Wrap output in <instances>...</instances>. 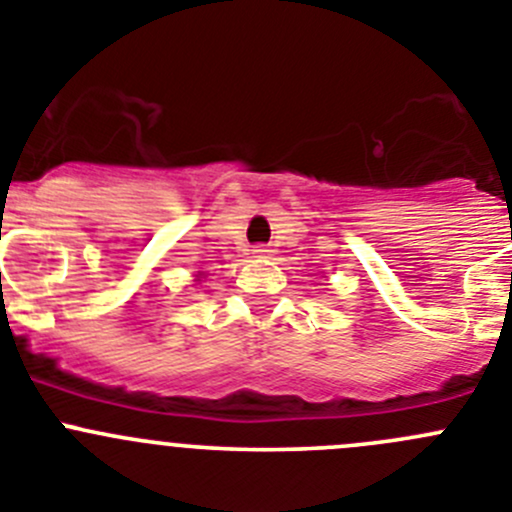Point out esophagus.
Returning a JSON list of instances; mask_svg holds the SVG:
<instances>
[{"label": "esophagus", "instance_id": "34e87169", "mask_svg": "<svg viewBox=\"0 0 512 512\" xmlns=\"http://www.w3.org/2000/svg\"><path fill=\"white\" fill-rule=\"evenodd\" d=\"M252 252H255V257H270L272 250H267L265 245H260V247H255V250H252Z\"/></svg>", "mask_w": 512, "mask_h": 512}]
</instances>
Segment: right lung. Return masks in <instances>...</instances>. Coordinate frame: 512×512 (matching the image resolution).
Listing matches in <instances>:
<instances>
[{"mask_svg": "<svg viewBox=\"0 0 512 512\" xmlns=\"http://www.w3.org/2000/svg\"><path fill=\"white\" fill-rule=\"evenodd\" d=\"M199 275H202V272H199ZM199 275H197V278H199Z\"/></svg>", "mask_w": 512, "mask_h": 512, "instance_id": "right-lung-1", "label": "right lung"}]
</instances>
